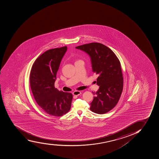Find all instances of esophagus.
<instances>
[{
  "mask_svg": "<svg viewBox=\"0 0 159 159\" xmlns=\"http://www.w3.org/2000/svg\"><path fill=\"white\" fill-rule=\"evenodd\" d=\"M73 94L74 95H76V96H79V95L81 94V92L79 91H75L73 92Z\"/></svg>",
  "mask_w": 159,
  "mask_h": 159,
  "instance_id": "obj_1",
  "label": "esophagus"
}]
</instances>
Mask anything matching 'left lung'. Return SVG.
<instances>
[{
  "mask_svg": "<svg viewBox=\"0 0 159 159\" xmlns=\"http://www.w3.org/2000/svg\"><path fill=\"white\" fill-rule=\"evenodd\" d=\"M90 57L92 71L98 75L99 88L90 103V110L98 114L107 113L115 107L123 90V76L120 61L109 47L99 43L77 46Z\"/></svg>",
  "mask_w": 159,
  "mask_h": 159,
  "instance_id": "1",
  "label": "left lung"
}]
</instances>
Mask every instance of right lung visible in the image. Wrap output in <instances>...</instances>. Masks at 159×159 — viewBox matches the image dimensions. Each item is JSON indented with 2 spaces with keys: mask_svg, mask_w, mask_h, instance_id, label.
Listing matches in <instances>:
<instances>
[{
  "mask_svg": "<svg viewBox=\"0 0 159 159\" xmlns=\"http://www.w3.org/2000/svg\"><path fill=\"white\" fill-rule=\"evenodd\" d=\"M67 46L49 49L34 61L30 74V85L38 105L48 114L61 116L71 108L72 94L54 87L56 75Z\"/></svg>",
  "mask_w": 159,
  "mask_h": 159,
  "instance_id": "obj_1",
  "label": "right lung"
}]
</instances>
